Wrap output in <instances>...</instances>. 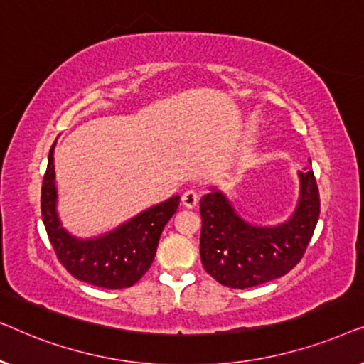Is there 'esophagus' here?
I'll return each instance as SVG.
<instances>
[{"label": "esophagus", "instance_id": "esophagus-1", "mask_svg": "<svg viewBox=\"0 0 364 364\" xmlns=\"http://www.w3.org/2000/svg\"><path fill=\"white\" fill-rule=\"evenodd\" d=\"M182 203H183V207H187V208L197 207L198 193L193 191V188H191V191H186L182 193Z\"/></svg>", "mask_w": 364, "mask_h": 364}]
</instances>
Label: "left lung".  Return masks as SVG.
Returning a JSON list of instances; mask_svg holds the SVG:
<instances>
[{
    "instance_id": "obj_1",
    "label": "left lung",
    "mask_w": 364,
    "mask_h": 364,
    "mask_svg": "<svg viewBox=\"0 0 364 364\" xmlns=\"http://www.w3.org/2000/svg\"><path fill=\"white\" fill-rule=\"evenodd\" d=\"M300 202L282 225L253 227L220 192L200 200V258L208 275L230 288H250L287 275L305 255L320 217V192L311 168L300 172Z\"/></svg>"
}]
</instances>
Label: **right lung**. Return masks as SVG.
<instances>
[{"instance_id":"add662e5","label":"right lung","mask_w":364,"mask_h":364,"mask_svg":"<svg viewBox=\"0 0 364 364\" xmlns=\"http://www.w3.org/2000/svg\"><path fill=\"white\" fill-rule=\"evenodd\" d=\"M54 144L41 187V213L49 242L61 265L77 280L89 285L121 290L141 280L151 268L157 243L166 223L177 212L181 197L176 196L142 212L117 230L92 240H77L59 223L54 183Z\"/></svg>"}]
</instances>
